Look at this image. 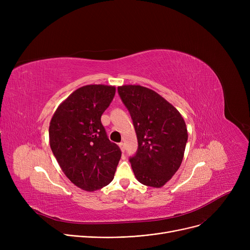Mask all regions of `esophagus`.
Returning a JSON list of instances; mask_svg holds the SVG:
<instances>
[{
    "instance_id": "1",
    "label": "esophagus",
    "mask_w": 250,
    "mask_h": 250,
    "mask_svg": "<svg viewBox=\"0 0 250 250\" xmlns=\"http://www.w3.org/2000/svg\"><path fill=\"white\" fill-rule=\"evenodd\" d=\"M118 146H120V148H121V150L123 151V152H125V144L124 143H120V144H118Z\"/></svg>"
}]
</instances>
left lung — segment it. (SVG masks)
I'll return each mask as SVG.
<instances>
[{
    "label": "left lung",
    "instance_id": "left-lung-1",
    "mask_svg": "<svg viewBox=\"0 0 250 250\" xmlns=\"http://www.w3.org/2000/svg\"><path fill=\"white\" fill-rule=\"evenodd\" d=\"M133 120L138 150L129 157L136 178L144 186L161 188L180 167L188 129L179 111L155 91L140 85L117 88Z\"/></svg>",
    "mask_w": 250,
    "mask_h": 250
}]
</instances>
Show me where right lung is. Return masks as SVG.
Segmentation results:
<instances>
[{
	"label": "right lung",
	"instance_id": "add662e5",
	"mask_svg": "<svg viewBox=\"0 0 250 250\" xmlns=\"http://www.w3.org/2000/svg\"><path fill=\"white\" fill-rule=\"evenodd\" d=\"M114 95L113 86H83L60 105L50 121L52 153L65 176L87 191L109 185L122 157L101 124Z\"/></svg>",
	"mask_w": 250,
	"mask_h": 250
}]
</instances>
